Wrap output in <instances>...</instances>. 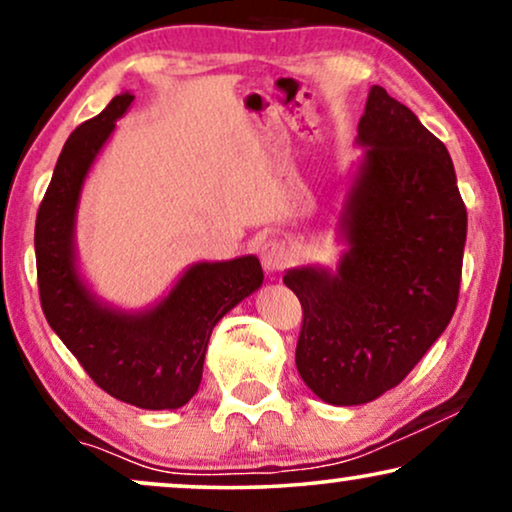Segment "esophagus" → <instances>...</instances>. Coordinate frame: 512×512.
<instances>
[{
	"mask_svg": "<svg viewBox=\"0 0 512 512\" xmlns=\"http://www.w3.org/2000/svg\"><path fill=\"white\" fill-rule=\"evenodd\" d=\"M286 261H289V251H286L284 242L270 240V242L263 244V249H261V263H263L265 272H277V270H282L284 265H286Z\"/></svg>",
	"mask_w": 512,
	"mask_h": 512,
	"instance_id": "34e87169",
	"label": "esophagus"
}]
</instances>
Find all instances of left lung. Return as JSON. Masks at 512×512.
<instances>
[{"label":"left lung","instance_id":"obj_1","mask_svg":"<svg viewBox=\"0 0 512 512\" xmlns=\"http://www.w3.org/2000/svg\"><path fill=\"white\" fill-rule=\"evenodd\" d=\"M359 144L338 270L284 275L303 305L298 373L331 405L375 401L405 380L450 324L464 263L466 205L445 144L382 86L368 93Z\"/></svg>","mask_w":512,"mask_h":512}]
</instances>
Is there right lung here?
Masks as SVG:
<instances>
[{
	"label": "right lung",
	"mask_w": 512,
	"mask_h": 512,
	"mask_svg": "<svg viewBox=\"0 0 512 512\" xmlns=\"http://www.w3.org/2000/svg\"><path fill=\"white\" fill-rule=\"evenodd\" d=\"M135 95H116L62 146L34 226L41 310L97 387L144 410H177L202 380L207 342L223 314L263 284L256 256L195 263L144 312L97 300L76 272L74 216L83 179Z\"/></svg>",
	"instance_id": "add662e5"
}]
</instances>
